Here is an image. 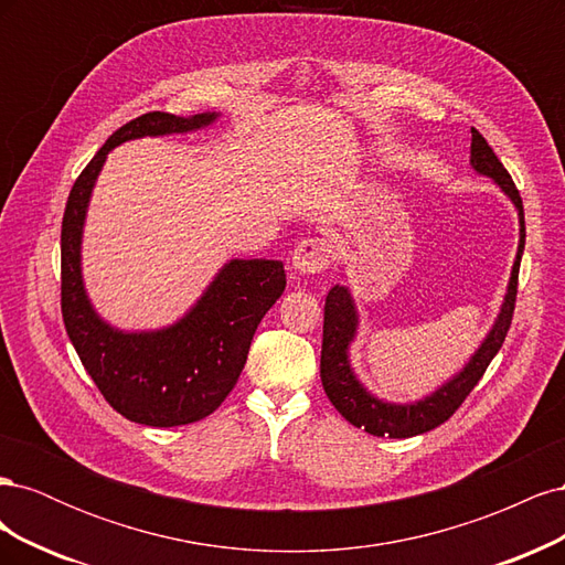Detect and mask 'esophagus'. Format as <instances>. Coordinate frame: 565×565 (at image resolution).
I'll return each instance as SVG.
<instances>
[{
    "label": "esophagus",
    "mask_w": 565,
    "mask_h": 565,
    "mask_svg": "<svg viewBox=\"0 0 565 565\" xmlns=\"http://www.w3.org/2000/svg\"><path fill=\"white\" fill-rule=\"evenodd\" d=\"M332 262V245L324 237H306L295 249L292 264L299 273H322Z\"/></svg>",
    "instance_id": "esophagus-1"
}]
</instances>
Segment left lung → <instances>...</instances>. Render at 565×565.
<instances>
[{"label":"left lung","mask_w":565,"mask_h":565,"mask_svg":"<svg viewBox=\"0 0 565 565\" xmlns=\"http://www.w3.org/2000/svg\"><path fill=\"white\" fill-rule=\"evenodd\" d=\"M471 164L478 174H486L500 183L502 191L519 207L521 216V245L514 270H511L509 292L502 306V313L494 322L492 332L483 341V347L471 358V363L459 372L457 377L438 388L431 398L415 405H391L372 398L370 393L355 382L353 372L347 361L349 341L355 332V311L351 297L344 287H332L324 299V322H322V353H320V380L322 388L328 393L330 403L339 409L341 417H347L358 429H365L372 436L388 438H409L417 434H426L436 429L443 422H448L455 409L467 401L478 380L483 377L490 361L502 349L507 332L511 328V318L516 309L519 292V268L521 254L525 247V218H523V200L519 188L507 172V167L494 156V150L478 129H471Z\"/></svg>","instance_id":"1"}]
</instances>
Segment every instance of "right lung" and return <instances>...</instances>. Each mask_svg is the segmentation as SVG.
Listing matches in <instances>:
<instances>
[{
    "instance_id": "obj_1",
    "label": "right lung",
    "mask_w": 565,
    "mask_h": 565,
    "mask_svg": "<svg viewBox=\"0 0 565 565\" xmlns=\"http://www.w3.org/2000/svg\"><path fill=\"white\" fill-rule=\"evenodd\" d=\"M216 115L152 110L119 127L75 179L61 226V313L84 370L113 409L146 426H181L212 415L247 363L256 324L285 289L280 262L235 259L174 328L125 334L100 322L79 276V237L92 185L117 143L191 131Z\"/></svg>"
}]
</instances>
